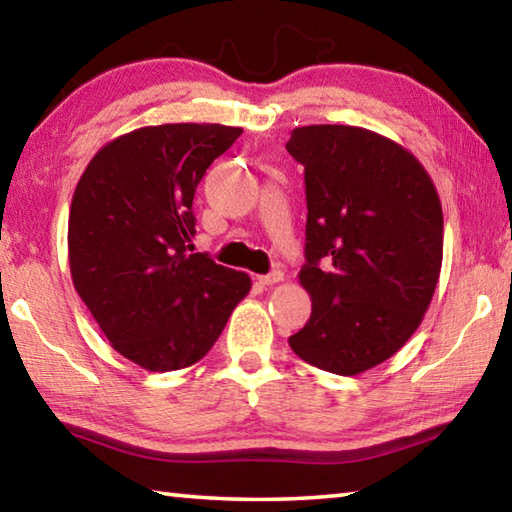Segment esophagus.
<instances>
[{
  "instance_id": "esophagus-1",
  "label": "esophagus",
  "mask_w": 512,
  "mask_h": 512,
  "mask_svg": "<svg viewBox=\"0 0 512 512\" xmlns=\"http://www.w3.org/2000/svg\"><path fill=\"white\" fill-rule=\"evenodd\" d=\"M284 280V273L282 271H271L268 275H259L257 282L262 284V287H273V284L282 282Z\"/></svg>"
}]
</instances>
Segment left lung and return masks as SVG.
I'll return each instance as SVG.
<instances>
[{
    "label": "left lung",
    "instance_id": "1",
    "mask_svg": "<svg viewBox=\"0 0 512 512\" xmlns=\"http://www.w3.org/2000/svg\"><path fill=\"white\" fill-rule=\"evenodd\" d=\"M287 151L305 167L311 316L291 350L352 377L391 359L420 327L443 266V207L427 169L359 126L293 128Z\"/></svg>",
    "mask_w": 512,
    "mask_h": 512
}]
</instances>
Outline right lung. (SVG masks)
<instances>
[{
    "instance_id": "add662e5",
    "label": "right lung",
    "mask_w": 512,
    "mask_h": 512,
    "mask_svg": "<svg viewBox=\"0 0 512 512\" xmlns=\"http://www.w3.org/2000/svg\"><path fill=\"white\" fill-rule=\"evenodd\" d=\"M244 128L162 124L101 146L72 196L74 289L121 357L151 372L194 366L248 296V273L194 244V192Z\"/></svg>"
}]
</instances>
